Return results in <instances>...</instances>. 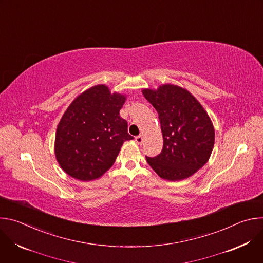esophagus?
Wrapping results in <instances>:
<instances>
[{
	"mask_svg": "<svg viewBox=\"0 0 263 263\" xmlns=\"http://www.w3.org/2000/svg\"><path fill=\"white\" fill-rule=\"evenodd\" d=\"M143 140H144V138H143V136H142V135H138V136H136V137H135V142H136V143H138V144L143 143Z\"/></svg>",
	"mask_w": 263,
	"mask_h": 263,
	"instance_id": "esophagus-1",
	"label": "esophagus"
}]
</instances>
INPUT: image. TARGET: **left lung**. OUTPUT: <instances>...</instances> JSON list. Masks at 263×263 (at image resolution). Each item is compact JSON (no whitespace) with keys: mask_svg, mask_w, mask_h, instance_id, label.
<instances>
[{"mask_svg":"<svg viewBox=\"0 0 263 263\" xmlns=\"http://www.w3.org/2000/svg\"><path fill=\"white\" fill-rule=\"evenodd\" d=\"M142 95L158 112L163 137L161 153L146 162L162 179L180 181L202 168L212 153L215 132L207 111L184 87L165 83Z\"/></svg>","mask_w":263,"mask_h":263,"instance_id":"8db88e82","label":"left lung"}]
</instances>
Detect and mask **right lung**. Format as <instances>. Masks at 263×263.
Returning <instances> with one entry per match:
<instances>
[{
  "mask_svg": "<svg viewBox=\"0 0 263 263\" xmlns=\"http://www.w3.org/2000/svg\"><path fill=\"white\" fill-rule=\"evenodd\" d=\"M127 95L95 85L74 99L57 126L54 152L60 167L80 181L101 178L114 165L123 143L133 137L120 110Z\"/></svg>",
  "mask_w": 263,
  "mask_h": 263,
  "instance_id": "obj_1",
  "label": "right lung"
}]
</instances>
